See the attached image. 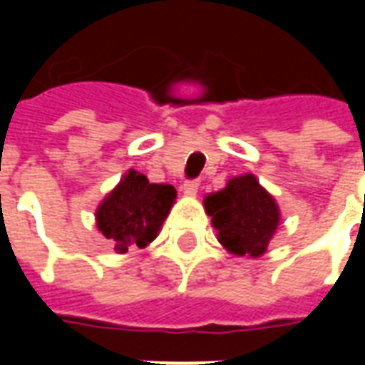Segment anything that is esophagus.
<instances>
[{
    "instance_id": "34e87169",
    "label": "esophagus",
    "mask_w": 365,
    "mask_h": 365,
    "mask_svg": "<svg viewBox=\"0 0 365 365\" xmlns=\"http://www.w3.org/2000/svg\"><path fill=\"white\" fill-rule=\"evenodd\" d=\"M199 180H187V182L182 185V191L183 195H187V197H195L197 191H199Z\"/></svg>"
}]
</instances>
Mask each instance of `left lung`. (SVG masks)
<instances>
[{
	"instance_id": "left-lung-1",
	"label": "left lung",
	"mask_w": 365,
	"mask_h": 365,
	"mask_svg": "<svg viewBox=\"0 0 365 365\" xmlns=\"http://www.w3.org/2000/svg\"><path fill=\"white\" fill-rule=\"evenodd\" d=\"M205 208L217 231V240L235 255L259 257L280 223L277 200L261 187L254 174L231 178L227 185L208 195Z\"/></svg>"
}]
</instances>
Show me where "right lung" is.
<instances>
[{
	"instance_id": "add662e5",
	"label": "right lung",
	"mask_w": 365,
	"mask_h": 365,
	"mask_svg": "<svg viewBox=\"0 0 365 365\" xmlns=\"http://www.w3.org/2000/svg\"><path fill=\"white\" fill-rule=\"evenodd\" d=\"M176 189L168 183H149L143 174L128 170L113 191L100 202L96 225L115 252L126 254L130 246L145 248L157 239L160 225L170 214Z\"/></svg>"
}]
</instances>
